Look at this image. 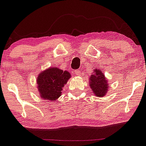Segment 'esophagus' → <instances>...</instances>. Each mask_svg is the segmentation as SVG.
Masks as SVG:
<instances>
[{
  "label": "esophagus",
  "instance_id": "34e87169",
  "mask_svg": "<svg viewBox=\"0 0 146 146\" xmlns=\"http://www.w3.org/2000/svg\"><path fill=\"white\" fill-rule=\"evenodd\" d=\"M74 74L77 76H80V72L79 70H75L74 72Z\"/></svg>",
  "mask_w": 146,
  "mask_h": 146
}]
</instances>
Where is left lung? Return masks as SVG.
<instances>
[{"label": "left lung", "instance_id": "left-lung-1", "mask_svg": "<svg viewBox=\"0 0 146 146\" xmlns=\"http://www.w3.org/2000/svg\"><path fill=\"white\" fill-rule=\"evenodd\" d=\"M89 80L90 87L95 96L101 98L105 96L106 93H108V82L102 71L98 69H94V72Z\"/></svg>", "mask_w": 146, "mask_h": 146}]
</instances>
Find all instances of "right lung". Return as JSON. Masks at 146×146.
<instances>
[{"mask_svg": "<svg viewBox=\"0 0 146 146\" xmlns=\"http://www.w3.org/2000/svg\"><path fill=\"white\" fill-rule=\"evenodd\" d=\"M70 77L69 72L57 67L48 68L43 71L36 80L39 95L46 100H56L61 96L62 88Z\"/></svg>", "mask_w": 146, "mask_h": 146, "instance_id": "add662e5", "label": "right lung"}]
</instances>
